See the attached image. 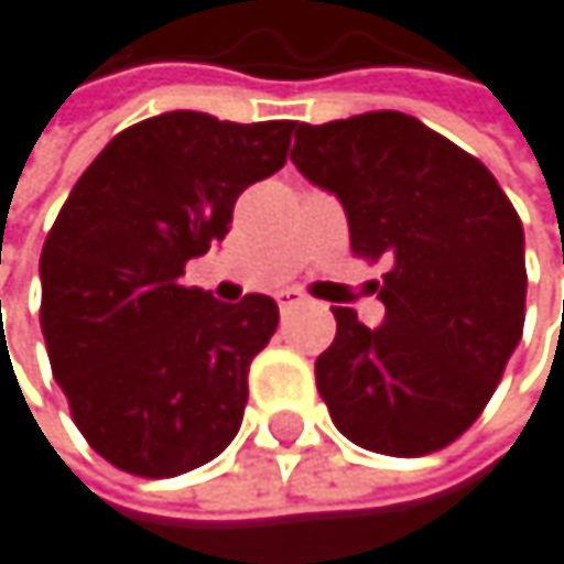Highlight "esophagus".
Listing matches in <instances>:
<instances>
[{
  "mask_svg": "<svg viewBox=\"0 0 564 564\" xmlns=\"http://www.w3.org/2000/svg\"><path fill=\"white\" fill-rule=\"evenodd\" d=\"M276 304H280V314H291L294 307L304 304V294L301 291H280L276 294Z\"/></svg>",
  "mask_w": 564,
  "mask_h": 564,
  "instance_id": "esophagus-1",
  "label": "esophagus"
}]
</instances>
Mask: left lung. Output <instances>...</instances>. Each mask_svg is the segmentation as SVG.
<instances>
[{
  "label": "left lung",
  "mask_w": 564,
  "mask_h": 564,
  "mask_svg": "<svg viewBox=\"0 0 564 564\" xmlns=\"http://www.w3.org/2000/svg\"><path fill=\"white\" fill-rule=\"evenodd\" d=\"M291 131L297 171L344 204L354 253L390 260L380 327L334 307L317 357L330 420L370 453H436L479 420L522 340V220L482 161L413 115Z\"/></svg>",
  "instance_id": "8db88e82"
}]
</instances>
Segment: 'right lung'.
I'll return each instance as SVG.
<instances>
[{
	"label": "right lung",
	"instance_id": "1",
	"mask_svg": "<svg viewBox=\"0 0 564 564\" xmlns=\"http://www.w3.org/2000/svg\"><path fill=\"white\" fill-rule=\"evenodd\" d=\"M294 121L164 111L115 134L72 187L39 260L55 383L111 466L167 479L240 430L250 360L276 330L263 294L220 304L184 263L224 240L234 200L284 167Z\"/></svg>",
	"mask_w": 564,
	"mask_h": 564
}]
</instances>
